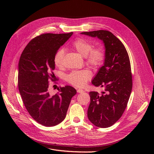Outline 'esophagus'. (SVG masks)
<instances>
[{"label":"esophagus","mask_w":154,"mask_h":154,"mask_svg":"<svg viewBox=\"0 0 154 154\" xmlns=\"http://www.w3.org/2000/svg\"><path fill=\"white\" fill-rule=\"evenodd\" d=\"M77 92L78 93H80V94H82V93H84V91L82 90V89H80V88H79V89H77Z\"/></svg>","instance_id":"34e87169"}]
</instances>
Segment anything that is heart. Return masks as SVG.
Returning <instances> with one entry per match:
<instances>
[{
	"instance_id": "heart-1",
	"label": "heart",
	"mask_w": 154,
	"mask_h": 154,
	"mask_svg": "<svg viewBox=\"0 0 154 154\" xmlns=\"http://www.w3.org/2000/svg\"><path fill=\"white\" fill-rule=\"evenodd\" d=\"M72 47L85 58L86 63L89 66L97 68L101 66L105 59V51L102 47H93V44L89 40L84 38H78L72 44ZM65 51L60 48L54 55V62L55 66L62 67ZM92 76L90 70H75L71 72L66 76V80L70 84L82 87Z\"/></svg>"
}]
</instances>
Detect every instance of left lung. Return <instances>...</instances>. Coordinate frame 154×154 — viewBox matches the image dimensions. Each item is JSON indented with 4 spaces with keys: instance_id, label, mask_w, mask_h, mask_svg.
<instances>
[{
    "instance_id": "8db88e82",
    "label": "left lung",
    "mask_w": 154,
    "mask_h": 154,
    "mask_svg": "<svg viewBox=\"0 0 154 154\" xmlns=\"http://www.w3.org/2000/svg\"><path fill=\"white\" fill-rule=\"evenodd\" d=\"M81 34L97 37L104 43L103 66L92 83L96 87H103L105 92L102 94L90 92L87 116L95 126L107 128L122 117L130 97L132 88L130 59L124 44L112 32L99 30Z\"/></svg>"
}]
</instances>
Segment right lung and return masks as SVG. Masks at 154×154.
<instances>
[{"label": "right lung", "instance_id": "add662e5", "mask_svg": "<svg viewBox=\"0 0 154 154\" xmlns=\"http://www.w3.org/2000/svg\"><path fill=\"white\" fill-rule=\"evenodd\" d=\"M68 34H42L32 39L23 51L18 66V87L23 103L31 117L45 127H52L66 118L71 99L77 91L69 85L50 93L49 79L56 77L54 57L72 36Z\"/></svg>", "mask_w": 154, "mask_h": 154}]
</instances>
